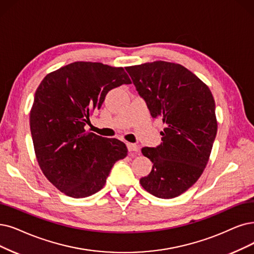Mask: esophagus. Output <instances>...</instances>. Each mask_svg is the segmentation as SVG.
<instances>
[{
    "mask_svg": "<svg viewBox=\"0 0 254 254\" xmlns=\"http://www.w3.org/2000/svg\"><path fill=\"white\" fill-rule=\"evenodd\" d=\"M127 148L129 152H138L139 148L138 146L134 145V144H131V143H127Z\"/></svg>",
    "mask_w": 254,
    "mask_h": 254,
    "instance_id": "esophagus-1",
    "label": "esophagus"
}]
</instances>
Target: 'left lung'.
Here are the masks:
<instances>
[{"label":"left lung","mask_w":254,"mask_h":254,"mask_svg":"<svg viewBox=\"0 0 254 254\" xmlns=\"http://www.w3.org/2000/svg\"><path fill=\"white\" fill-rule=\"evenodd\" d=\"M126 70L151 116L166 125L159 146L141 149L153 167L139 184L155 197H178L208 162L218 130L214 97L203 81L178 64L157 60Z\"/></svg>","instance_id":"obj_1"}]
</instances>
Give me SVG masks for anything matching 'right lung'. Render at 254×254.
<instances>
[{
  "label": "right lung",
  "instance_id": "1",
  "mask_svg": "<svg viewBox=\"0 0 254 254\" xmlns=\"http://www.w3.org/2000/svg\"><path fill=\"white\" fill-rule=\"evenodd\" d=\"M130 83L123 67L76 62L49 73L38 85L30 110L35 156L47 179L64 195H94L116 161L127 156L123 141L84 126L110 89Z\"/></svg>",
  "mask_w": 254,
  "mask_h": 254
}]
</instances>
